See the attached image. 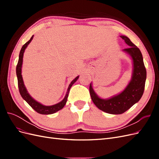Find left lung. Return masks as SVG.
Masks as SVG:
<instances>
[{
	"mask_svg": "<svg viewBox=\"0 0 159 159\" xmlns=\"http://www.w3.org/2000/svg\"><path fill=\"white\" fill-rule=\"evenodd\" d=\"M121 38L129 46L123 51L131 56L133 61L132 79L123 91L114 97L103 99L99 98L89 85V93L94 104L103 111L110 114H122L137 103L144 92L147 78V71L144 65L141 52L138 48L125 36Z\"/></svg>",
	"mask_w": 159,
	"mask_h": 159,
	"instance_id": "left-lung-1",
	"label": "left lung"
}]
</instances>
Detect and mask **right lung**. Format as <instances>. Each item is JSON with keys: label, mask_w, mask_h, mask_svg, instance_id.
Returning <instances> with one entry per match:
<instances>
[{"label": "right lung", "mask_w": 159, "mask_h": 159, "mask_svg": "<svg viewBox=\"0 0 159 159\" xmlns=\"http://www.w3.org/2000/svg\"><path fill=\"white\" fill-rule=\"evenodd\" d=\"M33 36H32L31 37L30 40H28L25 44L23 45V46L22 47V48L20 50V54H19V59H18V64L16 66V75H17V79H18V86L19 92H20L22 98L25 99L26 102L30 105V106L32 109H34L37 113H40V114H43V115L52 114V113H54L57 111H58L59 110L61 109L64 107V105L66 103L67 99H68L70 89L72 86V85H73L77 80H78V79L79 78V76L76 77V78L70 83L64 99L60 103H57L56 105H51V106H45V105H43L42 104L38 103V102H36V100L34 99L29 95V93H28V91L25 86V84H24L22 77L21 75V70H22L24 52H25V50L26 49V48L27 47V46L29 44V43L32 40Z\"/></svg>", "instance_id": "add662e5"}]
</instances>
